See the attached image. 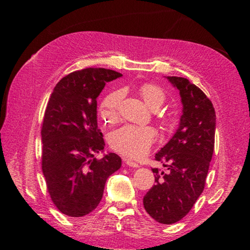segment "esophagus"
<instances>
[{
	"label": "esophagus",
	"mask_w": 250,
	"mask_h": 250,
	"mask_svg": "<svg viewBox=\"0 0 250 250\" xmlns=\"http://www.w3.org/2000/svg\"><path fill=\"white\" fill-rule=\"evenodd\" d=\"M125 163L126 164V166H129L131 167H140V166H139V163L133 162V161H131L129 159H125Z\"/></svg>",
	"instance_id": "esophagus-1"
}]
</instances>
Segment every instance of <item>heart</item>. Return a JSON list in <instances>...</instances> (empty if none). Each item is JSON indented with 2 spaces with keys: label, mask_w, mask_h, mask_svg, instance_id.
<instances>
[{
  "label": "heart",
  "mask_w": 250,
  "mask_h": 250,
  "mask_svg": "<svg viewBox=\"0 0 250 250\" xmlns=\"http://www.w3.org/2000/svg\"><path fill=\"white\" fill-rule=\"evenodd\" d=\"M139 94L146 104L152 110L159 109L166 101L167 95L162 88L154 83H143L139 88ZM122 100V91L116 90L104 97L100 104V116L107 122L117 120ZM161 125L166 129L173 126L170 117H162ZM155 139V131L151 126H138L128 125L116 130L110 135L109 143L113 150L128 156H140L149 151Z\"/></svg>",
  "instance_id": "1"
}]
</instances>
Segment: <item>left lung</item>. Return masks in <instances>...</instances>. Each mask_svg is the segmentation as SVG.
I'll return each instance as SVG.
<instances>
[{"instance_id":"1","label":"left lung","mask_w":250,"mask_h":250,"mask_svg":"<svg viewBox=\"0 0 250 250\" xmlns=\"http://www.w3.org/2000/svg\"><path fill=\"white\" fill-rule=\"evenodd\" d=\"M183 104L176 132L155 160L167 172L152 168L155 184L143 197L146 213L161 224L181 221L204 189L214 152L216 115L211 101L188 79L167 76Z\"/></svg>"}]
</instances>
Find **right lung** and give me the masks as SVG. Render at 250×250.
<instances>
[{
	"label": "right lung",
	"instance_id": "add662e5",
	"mask_svg": "<svg viewBox=\"0 0 250 250\" xmlns=\"http://www.w3.org/2000/svg\"><path fill=\"white\" fill-rule=\"evenodd\" d=\"M105 68L74 71L59 80L50 95L42 125V170L55 206L70 217L94 210L105 181L121 167V158L104 151L97 124V98L105 83L121 77Z\"/></svg>",
	"mask_w": 250,
	"mask_h": 250
}]
</instances>
